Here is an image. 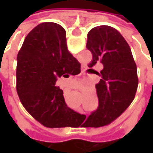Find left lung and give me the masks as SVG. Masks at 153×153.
<instances>
[{
	"mask_svg": "<svg viewBox=\"0 0 153 153\" xmlns=\"http://www.w3.org/2000/svg\"><path fill=\"white\" fill-rule=\"evenodd\" d=\"M86 47L93 55L88 66L93 68L99 62L103 65L99 74L102 79L96 84L99 106L84 123L87 127L97 128L114 121L134 99L138 83L137 66L127 42L111 26L92 28ZM85 119L83 115V120Z\"/></svg>",
	"mask_w": 153,
	"mask_h": 153,
	"instance_id": "8db88e82",
	"label": "left lung"
}]
</instances>
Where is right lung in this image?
Here are the masks:
<instances>
[{"label":"right lung","mask_w":153,"mask_h":153,"mask_svg":"<svg viewBox=\"0 0 153 153\" xmlns=\"http://www.w3.org/2000/svg\"><path fill=\"white\" fill-rule=\"evenodd\" d=\"M80 73V63L68 51L66 33L45 22L25 38L17 56L16 90L25 110L47 128L73 127L78 114L67 106L57 78Z\"/></svg>","instance_id":"1"}]
</instances>
